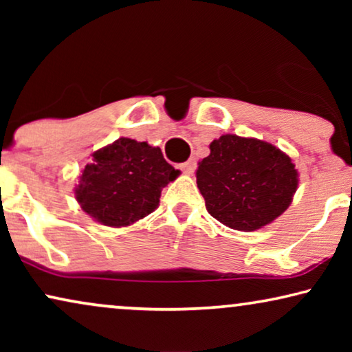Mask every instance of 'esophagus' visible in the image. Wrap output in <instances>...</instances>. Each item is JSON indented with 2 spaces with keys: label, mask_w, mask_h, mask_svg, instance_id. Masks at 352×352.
Segmentation results:
<instances>
[{
  "label": "esophagus",
  "mask_w": 352,
  "mask_h": 352,
  "mask_svg": "<svg viewBox=\"0 0 352 352\" xmlns=\"http://www.w3.org/2000/svg\"><path fill=\"white\" fill-rule=\"evenodd\" d=\"M195 166H197L195 158H189V160L181 163V165H179V168L186 173V175H192V173H194V170H195Z\"/></svg>",
  "instance_id": "esophagus-1"
}]
</instances>
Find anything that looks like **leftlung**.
I'll list each match as a JSON object with an SVG mask.
<instances>
[{
	"mask_svg": "<svg viewBox=\"0 0 352 352\" xmlns=\"http://www.w3.org/2000/svg\"><path fill=\"white\" fill-rule=\"evenodd\" d=\"M197 186L208 213L235 230L261 229L292 204L298 171L272 144L224 134L199 162Z\"/></svg>",
	"mask_w": 352,
	"mask_h": 352,
	"instance_id": "left-lung-1",
	"label": "left lung"
}]
</instances>
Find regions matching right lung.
<instances>
[{
	"label": "right lung",
	"mask_w": 352,
	"mask_h": 352,
	"mask_svg": "<svg viewBox=\"0 0 352 352\" xmlns=\"http://www.w3.org/2000/svg\"><path fill=\"white\" fill-rule=\"evenodd\" d=\"M93 158L80 176L75 199L91 218L110 228H124L151 214L163 187L179 175L160 147L129 138L99 148Z\"/></svg>",
	"instance_id": "add662e5"
}]
</instances>
